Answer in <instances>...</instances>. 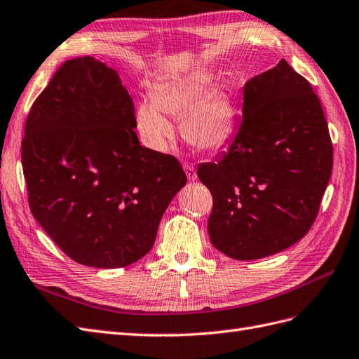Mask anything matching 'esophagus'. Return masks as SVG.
I'll list each match as a JSON object with an SVG mask.
<instances>
[{
	"label": "esophagus",
	"instance_id": "obj_1",
	"mask_svg": "<svg viewBox=\"0 0 359 359\" xmlns=\"http://www.w3.org/2000/svg\"><path fill=\"white\" fill-rule=\"evenodd\" d=\"M183 168H185V172H187V176H188V180L194 182V180L197 179V171H196V168H194V165L185 162V163H183Z\"/></svg>",
	"mask_w": 359,
	"mask_h": 359
}]
</instances>
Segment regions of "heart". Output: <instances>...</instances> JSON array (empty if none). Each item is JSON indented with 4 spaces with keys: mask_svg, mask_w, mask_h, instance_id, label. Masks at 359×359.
Instances as JSON below:
<instances>
[{
    "mask_svg": "<svg viewBox=\"0 0 359 359\" xmlns=\"http://www.w3.org/2000/svg\"><path fill=\"white\" fill-rule=\"evenodd\" d=\"M212 76L192 72L162 81L153 88V101H141L136 109V127L147 147L163 151L174 136L165 118L182 116V133L200 150H217L233 135L235 109L232 97L222 88H210Z\"/></svg>",
    "mask_w": 359,
    "mask_h": 359,
    "instance_id": "heart-1",
    "label": "heart"
}]
</instances>
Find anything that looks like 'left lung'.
<instances>
[{"label":"left lung","mask_w":359,"mask_h":359,"mask_svg":"<svg viewBox=\"0 0 359 359\" xmlns=\"http://www.w3.org/2000/svg\"><path fill=\"white\" fill-rule=\"evenodd\" d=\"M327 121L309 81L282 59L243 89V118L197 176L212 194L208 232L238 261L279 253L314 224L332 174Z\"/></svg>","instance_id":"obj_1"}]
</instances>
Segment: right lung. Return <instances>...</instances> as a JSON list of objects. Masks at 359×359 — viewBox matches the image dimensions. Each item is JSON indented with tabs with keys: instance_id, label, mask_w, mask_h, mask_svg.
<instances>
[{
	"instance_id": "add662e5",
	"label": "right lung",
	"mask_w": 359,
	"mask_h": 359,
	"mask_svg": "<svg viewBox=\"0 0 359 359\" xmlns=\"http://www.w3.org/2000/svg\"><path fill=\"white\" fill-rule=\"evenodd\" d=\"M133 100L94 57L67 60L34 100L21 156L33 217L88 267L119 269L151 250L187 183L180 162L142 147Z\"/></svg>"
}]
</instances>
